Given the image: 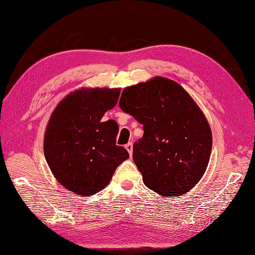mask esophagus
Segmentation results:
<instances>
[{
  "mask_svg": "<svg viewBox=\"0 0 255 255\" xmlns=\"http://www.w3.org/2000/svg\"><path fill=\"white\" fill-rule=\"evenodd\" d=\"M126 149L128 150V152L129 153V155H132L133 153V143L132 142H128L126 144Z\"/></svg>",
  "mask_w": 255,
  "mask_h": 255,
  "instance_id": "obj_1",
  "label": "esophagus"
}]
</instances>
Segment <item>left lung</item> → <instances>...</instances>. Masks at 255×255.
I'll use <instances>...</instances> for the list:
<instances>
[{
    "instance_id": "1",
    "label": "left lung",
    "mask_w": 255,
    "mask_h": 255,
    "mask_svg": "<svg viewBox=\"0 0 255 255\" xmlns=\"http://www.w3.org/2000/svg\"><path fill=\"white\" fill-rule=\"evenodd\" d=\"M119 106L143 126L133 159L145 186L161 196L186 194L203 176L213 144L194 100L177 83L155 78L123 89Z\"/></svg>"
}]
</instances>
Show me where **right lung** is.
Masks as SVG:
<instances>
[{
	"label": "right lung",
	"mask_w": 255,
	"mask_h": 255,
	"mask_svg": "<svg viewBox=\"0 0 255 255\" xmlns=\"http://www.w3.org/2000/svg\"><path fill=\"white\" fill-rule=\"evenodd\" d=\"M119 95V88H83L67 96L51 116L44 156L57 181L75 194L89 197L102 190L129 156L116 144L117 122L102 121Z\"/></svg>",
	"instance_id": "add662e5"
}]
</instances>
